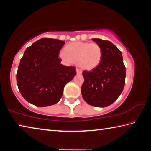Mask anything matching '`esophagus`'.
I'll return each mask as SVG.
<instances>
[{
  "label": "esophagus",
  "instance_id": "34e87169",
  "mask_svg": "<svg viewBox=\"0 0 151 151\" xmlns=\"http://www.w3.org/2000/svg\"><path fill=\"white\" fill-rule=\"evenodd\" d=\"M76 73L78 74V75H81V74H82V70H81V69H80V68H76Z\"/></svg>",
  "mask_w": 151,
  "mask_h": 151
}]
</instances>
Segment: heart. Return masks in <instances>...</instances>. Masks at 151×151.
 Wrapping results in <instances>:
<instances>
[{"instance_id": "heart-1", "label": "heart", "mask_w": 151, "mask_h": 151, "mask_svg": "<svg viewBox=\"0 0 151 151\" xmlns=\"http://www.w3.org/2000/svg\"><path fill=\"white\" fill-rule=\"evenodd\" d=\"M59 57L66 63L78 61L83 68L92 70L100 65L103 52L101 47L96 42L78 41L66 45L65 50L60 52Z\"/></svg>"}]
</instances>
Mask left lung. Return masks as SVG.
I'll return each mask as SVG.
<instances>
[{
	"instance_id": "1",
	"label": "left lung",
	"mask_w": 151,
	"mask_h": 151,
	"mask_svg": "<svg viewBox=\"0 0 151 151\" xmlns=\"http://www.w3.org/2000/svg\"><path fill=\"white\" fill-rule=\"evenodd\" d=\"M92 40L101 47L103 57L97 67L90 71L83 70L85 81L81 86L82 96L90 105L108 106L123 90L126 68L121 50L109 40Z\"/></svg>"
}]
</instances>
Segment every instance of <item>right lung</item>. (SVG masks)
<instances>
[{"instance_id": "add662e5", "label": "right lung", "mask_w": 151, "mask_h": 151, "mask_svg": "<svg viewBox=\"0 0 151 151\" xmlns=\"http://www.w3.org/2000/svg\"><path fill=\"white\" fill-rule=\"evenodd\" d=\"M65 41L42 38L28 47L21 58L17 83L21 95L39 107L57 103L66 83L76 74L75 66L60 64L59 51Z\"/></svg>"}]
</instances>
